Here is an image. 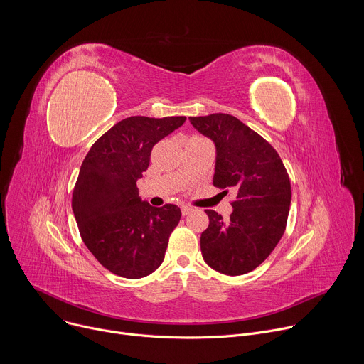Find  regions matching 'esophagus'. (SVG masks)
<instances>
[{
    "label": "esophagus",
    "instance_id": "esophagus-1",
    "mask_svg": "<svg viewBox=\"0 0 364 364\" xmlns=\"http://www.w3.org/2000/svg\"><path fill=\"white\" fill-rule=\"evenodd\" d=\"M193 210H194V209H193L191 205H187V204L181 205V213H183V216H187V215H190Z\"/></svg>",
    "mask_w": 364,
    "mask_h": 364
}]
</instances>
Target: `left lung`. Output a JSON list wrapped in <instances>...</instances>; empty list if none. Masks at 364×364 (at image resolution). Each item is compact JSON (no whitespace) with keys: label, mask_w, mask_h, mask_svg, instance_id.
Instances as JSON below:
<instances>
[{"label":"left lung","mask_w":364,"mask_h":364,"mask_svg":"<svg viewBox=\"0 0 364 364\" xmlns=\"http://www.w3.org/2000/svg\"><path fill=\"white\" fill-rule=\"evenodd\" d=\"M191 125L216 145L213 186L236 191L229 220L205 210L209 228L200 237L205 264L236 277L261 265L281 240L291 204V183L275 148L228 114L190 117Z\"/></svg>","instance_id":"8db88e82"}]
</instances>
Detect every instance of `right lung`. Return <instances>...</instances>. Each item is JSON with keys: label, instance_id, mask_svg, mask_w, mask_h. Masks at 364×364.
<instances>
[{"label": "right lung", "instance_id": "1", "mask_svg": "<svg viewBox=\"0 0 364 364\" xmlns=\"http://www.w3.org/2000/svg\"><path fill=\"white\" fill-rule=\"evenodd\" d=\"M184 121L125 118L92 145L82 163L72 197L75 219L86 247L115 275L144 278L164 261L181 210L142 201L136 180L149 166L152 146Z\"/></svg>", "mask_w": 364, "mask_h": 364}]
</instances>
